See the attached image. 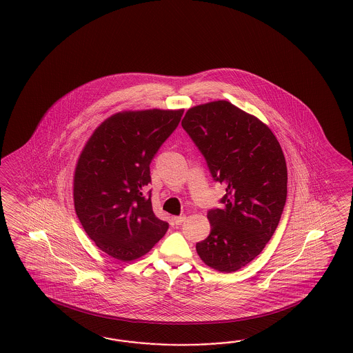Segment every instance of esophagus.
I'll return each mask as SVG.
<instances>
[{
    "mask_svg": "<svg viewBox=\"0 0 353 353\" xmlns=\"http://www.w3.org/2000/svg\"><path fill=\"white\" fill-rule=\"evenodd\" d=\"M186 221V216H177V217H173V222L176 223V225H181Z\"/></svg>",
    "mask_w": 353,
    "mask_h": 353,
    "instance_id": "1",
    "label": "esophagus"
}]
</instances>
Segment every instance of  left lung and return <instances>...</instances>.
<instances>
[{
  "label": "left lung",
  "mask_w": 353,
  "mask_h": 353,
  "mask_svg": "<svg viewBox=\"0 0 353 353\" xmlns=\"http://www.w3.org/2000/svg\"><path fill=\"white\" fill-rule=\"evenodd\" d=\"M181 124L213 179L226 183L223 207L208 212L210 236L196 252L207 266L235 272L263 250L281 219L284 152L267 124L226 100L192 106Z\"/></svg>",
  "instance_id": "obj_1"
}]
</instances>
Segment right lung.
Wrapping results in <instances>:
<instances>
[{
  "label": "right lung",
  "mask_w": 353,
  "mask_h": 353,
  "mask_svg": "<svg viewBox=\"0 0 353 353\" xmlns=\"http://www.w3.org/2000/svg\"><path fill=\"white\" fill-rule=\"evenodd\" d=\"M182 114L183 109L115 113L81 152L73 180L77 216L97 248L114 259L143 257L168 230L143 192L152 181V158Z\"/></svg>",
  "instance_id": "add662e5"
}]
</instances>
